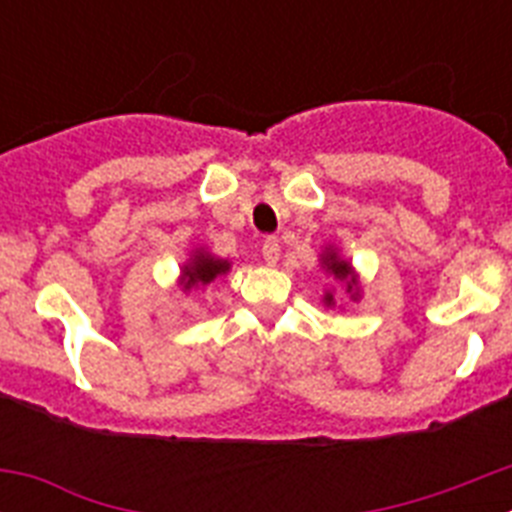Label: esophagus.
Masks as SVG:
<instances>
[{
  "instance_id": "1",
  "label": "esophagus",
  "mask_w": 512,
  "mask_h": 512,
  "mask_svg": "<svg viewBox=\"0 0 512 512\" xmlns=\"http://www.w3.org/2000/svg\"><path fill=\"white\" fill-rule=\"evenodd\" d=\"M279 251H282V248H279L277 238H266L264 246H261V253H264V261L269 266L277 264V261H279Z\"/></svg>"
}]
</instances>
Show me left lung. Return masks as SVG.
Returning a JSON list of instances; mask_svg holds the SVG:
<instances>
[{
	"mask_svg": "<svg viewBox=\"0 0 512 512\" xmlns=\"http://www.w3.org/2000/svg\"><path fill=\"white\" fill-rule=\"evenodd\" d=\"M320 261H323V269L328 271V274H333L336 279L346 282V292H351V300H356V297H359V279H356L351 264H348V261H343L341 256L333 251V248H325L323 259ZM323 302L325 305H336V300H333V292H325Z\"/></svg>",
	"mask_w": 512,
	"mask_h": 512,
	"instance_id": "left-lung-1",
	"label": "left lung"
}]
</instances>
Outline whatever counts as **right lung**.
<instances>
[{
	"instance_id": "add662e5",
	"label": "right lung",
	"mask_w": 512,
	"mask_h": 512,
	"mask_svg": "<svg viewBox=\"0 0 512 512\" xmlns=\"http://www.w3.org/2000/svg\"><path fill=\"white\" fill-rule=\"evenodd\" d=\"M230 271V261L215 259L212 253L207 251H194L192 259L182 266V277H179V284H182L184 292L194 287H205V284L215 282L217 277H223Z\"/></svg>"
}]
</instances>
